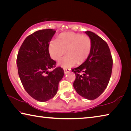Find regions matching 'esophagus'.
Here are the masks:
<instances>
[{"mask_svg": "<svg viewBox=\"0 0 131 131\" xmlns=\"http://www.w3.org/2000/svg\"><path fill=\"white\" fill-rule=\"evenodd\" d=\"M70 69H63V70H64V72H65V74H66L67 73L69 72H70Z\"/></svg>", "mask_w": 131, "mask_h": 131, "instance_id": "1", "label": "esophagus"}]
</instances>
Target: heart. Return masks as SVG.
I'll return each mask as SVG.
<instances>
[{
    "label": "heart",
    "instance_id": "obj_1",
    "mask_svg": "<svg viewBox=\"0 0 131 131\" xmlns=\"http://www.w3.org/2000/svg\"><path fill=\"white\" fill-rule=\"evenodd\" d=\"M92 41L90 37L77 33H62L57 41L52 40L48 46V51L51 58L58 61L66 53L65 57L58 62V65L64 69L69 68L76 64L84 62L91 53Z\"/></svg>",
    "mask_w": 131,
    "mask_h": 131
}]
</instances>
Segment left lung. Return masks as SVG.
<instances>
[{
    "label": "left lung",
    "mask_w": 131,
    "mask_h": 131,
    "mask_svg": "<svg viewBox=\"0 0 131 131\" xmlns=\"http://www.w3.org/2000/svg\"><path fill=\"white\" fill-rule=\"evenodd\" d=\"M92 41L88 58L72 71L76 74L73 87L77 94L88 100H94L107 87L112 75L113 59L106 42L91 31L85 32Z\"/></svg>",
    "instance_id": "left-lung-1"
}]
</instances>
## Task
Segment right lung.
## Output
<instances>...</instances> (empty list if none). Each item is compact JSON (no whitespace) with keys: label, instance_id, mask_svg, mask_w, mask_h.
<instances>
[{"label":"right lung","instance_id":"obj_1","mask_svg":"<svg viewBox=\"0 0 131 131\" xmlns=\"http://www.w3.org/2000/svg\"><path fill=\"white\" fill-rule=\"evenodd\" d=\"M56 32L51 29L37 30L28 36L18 53V72L24 89L33 98L46 102L54 97L64 75L61 67L52 71L56 62L51 58L48 46Z\"/></svg>","mask_w":131,"mask_h":131}]
</instances>
